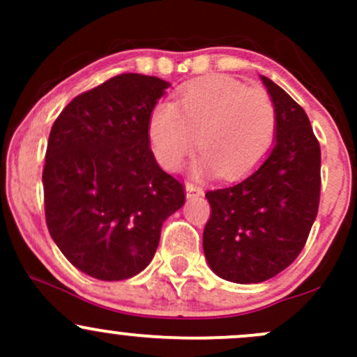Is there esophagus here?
<instances>
[{
	"instance_id": "esophagus-1",
	"label": "esophagus",
	"mask_w": 357,
	"mask_h": 357,
	"mask_svg": "<svg viewBox=\"0 0 357 357\" xmlns=\"http://www.w3.org/2000/svg\"><path fill=\"white\" fill-rule=\"evenodd\" d=\"M185 190H186V197H188V199H199L202 193H204L202 192L200 186L193 185V183H186Z\"/></svg>"
}]
</instances>
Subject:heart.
Here are the masks:
<instances>
[{
    "label": "heart",
    "instance_id": "b5f03b06",
    "mask_svg": "<svg viewBox=\"0 0 357 357\" xmlns=\"http://www.w3.org/2000/svg\"><path fill=\"white\" fill-rule=\"evenodd\" d=\"M150 145L165 169L176 171L195 150V172L236 179L254 171L276 136V107L262 88L229 75H207L183 86L176 103H157L149 115Z\"/></svg>",
    "mask_w": 357,
    "mask_h": 357
}]
</instances>
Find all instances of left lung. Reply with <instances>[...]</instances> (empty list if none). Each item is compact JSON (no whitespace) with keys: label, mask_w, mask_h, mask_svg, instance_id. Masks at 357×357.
I'll use <instances>...</instances> for the list:
<instances>
[{"label":"left lung","mask_w":357,"mask_h":357,"mask_svg":"<svg viewBox=\"0 0 357 357\" xmlns=\"http://www.w3.org/2000/svg\"><path fill=\"white\" fill-rule=\"evenodd\" d=\"M261 81L276 107L275 145L243 181L205 193V259L215 275L243 285L266 282L297 259L321 190V150L304 109L271 79Z\"/></svg>","instance_id":"8db88e82"}]
</instances>
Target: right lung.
Listing matches in <instances>:
<instances>
[{"mask_svg":"<svg viewBox=\"0 0 357 357\" xmlns=\"http://www.w3.org/2000/svg\"><path fill=\"white\" fill-rule=\"evenodd\" d=\"M169 82L121 74L81 93L56 117L43 169L45 214L68 261L103 282L150 264L185 188L150 150L146 126Z\"/></svg>","mask_w":357,"mask_h":357,"instance_id":"add662e5","label":"right lung"}]
</instances>
